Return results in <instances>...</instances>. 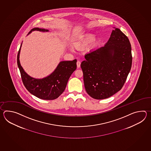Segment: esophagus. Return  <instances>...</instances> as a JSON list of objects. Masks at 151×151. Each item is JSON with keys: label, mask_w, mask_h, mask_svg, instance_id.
<instances>
[{"label": "esophagus", "mask_w": 151, "mask_h": 151, "mask_svg": "<svg viewBox=\"0 0 151 151\" xmlns=\"http://www.w3.org/2000/svg\"><path fill=\"white\" fill-rule=\"evenodd\" d=\"M80 64H81V62L80 61H78L77 62V68H79L80 67Z\"/></svg>", "instance_id": "1"}]
</instances>
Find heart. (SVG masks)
<instances>
[{
  "label": "heart",
  "mask_w": 151,
  "mask_h": 151,
  "mask_svg": "<svg viewBox=\"0 0 151 151\" xmlns=\"http://www.w3.org/2000/svg\"><path fill=\"white\" fill-rule=\"evenodd\" d=\"M94 39V36L93 35H88L85 36L83 38L81 39V40L79 43H77L75 45L77 47H83L88 45L91 42H93Z\"/></svg>",
  "instance_id": "b5f03b06"
}]
</instances>
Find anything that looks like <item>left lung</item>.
<instances>
[{
  "label": "left lung",
  "mask_w": 151,
  "mask_h": 151,
  "mask_svg": "<svg viewBox=\"0 0 151 151\" xmlns=\"http://www.w3.org/2000/svg\"><path fill=\"white\" fill-rule=\"evenodd\" d=\"M81 64L85 88L96 99L112 96L122 88L132 63L131 45L119 29L113 30L108 42L85 55Z\"/></svg>",
  "instance_id": "obj_1"
}]
</instances>
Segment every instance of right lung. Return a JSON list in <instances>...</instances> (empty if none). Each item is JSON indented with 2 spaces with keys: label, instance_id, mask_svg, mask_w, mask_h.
<instances>
[{
  "label": "right lung",
  "instance_id": "right-lung-1",
  "mask_svg": "<svg viewBox=\"0 0 151 151\" xmlns=\"http://www.w3.org/2000/svg\"><path fill=\"white\" fill-rule=\"evenodd\" d=\"M33 31H48V29L37 27L32 29L29 32V34ZM21 46L17 55V64L19 69L23 84L29 92L40 99H57L63 93L71 74L76 70L77 60L61 61L55 71L48 77L40 79H35L29 76L24 71L20 64L19 53Z\"/></svg>",
  "mask_w": 151,
  "mask_h": 151
}]
</instances>
